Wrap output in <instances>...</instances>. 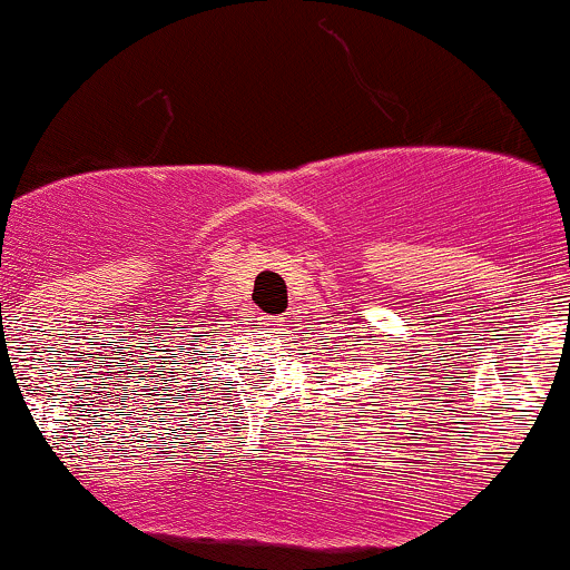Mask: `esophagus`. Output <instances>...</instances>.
<instances>
[{"mask_svg": "<svg viewBox=\"0 0 570 570\" xmlns=\"http://www.w3.org/2000/svg\"><path fill=\"white\" fill-rule=\"evenodd\" d=\"M284 331V325H281V322H275V325H269V333H281Z\"/></svg>", "mask_w": 570, "mask_h": 570, "instance_id": "esophagus-1", "label": "esophagus"}]
</instances>
